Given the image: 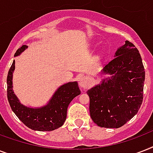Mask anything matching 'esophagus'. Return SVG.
Returning <instances> with one entry per match:
<instances>
[{"instance_id":"34e87169","label":"esophagus","mask_w":153,"mask_h":153,"mask_svg":"<svg viewBox=\"0 0 153 153\" xmlns=\"http://www.w3.org/2000/svg\"><path fill=\"white\" fill-rule=\"evenodd\" d=\"M90 83H89V80L86 77H82L79 80V86H81L82 88L86 89L89 86Z\"/></svg>"}]
</instances>
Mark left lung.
<instances>
[{"label":"left lung","mask_w":153,"mask_h":153,"mask_svg":"<svg viewBox=\"0 0 153 153\" xmlns=\"http://www.w3.org/2000/svg\"><path fill=\"white\" fill-rule=\"evenodd\" d=\"M102 74L111 76L87 91L90 114L98 126L117 128L135 116L143 102L145 71L135 45L126 40Z\"/></svg>","instance_id":"1"}]
</instances>
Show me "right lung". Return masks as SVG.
Listing matches in <instances>:
<instances>
[{"label": "right lung", "instance_id": "obj_1", "mask_svg": "<svg viewBox=\"0 0 153 153\" xmlns=\"http://www.w3.org/2000/svg\"><path fill=\"white\" fill-rule=\"evenodd\" d=\"M27 45H23L16 51L14 56L20 55ZM15 70L13 61L7 76V96L11 109L18 118L31 129L52 131L63 125L67 118V107L76 96L81 94L77 82H70L58 88L46 105L31 108L21 104L13 92V73Z\"/></svg>", "mask_w": 153, "mask_h": 153}]
</instances>
